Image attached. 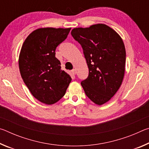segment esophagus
Masks as SVG:
<instances>
[{
  "label": "esophagus",
  "instance_id": "1",
  "mask_svg": "<svg viewBox=\"0 0 149 149\" xmlns=\"http://www.w3.org/2000/svg\"><path fill=\"white\" fill-rule=\"evenodd\" d=\"M71 72H72V74L73 75H75V74H76V70H75V69H74V70H72Z\"/></svg>",
  "mask_w": 149,
  "mask_h": 149
}]
</instances>
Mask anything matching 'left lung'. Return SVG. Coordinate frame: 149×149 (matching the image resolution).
Returning <instances> with one entry per match:
<instances>
[{
  "mask_svg": "<svg viewBox=\"0 0 149 149\" xmlns=\"http://www.w3.org/2000/svg\"><path fill=\"white\" fill-rule=\"evenodd\" d=\"M81 45L89 75L81 83L87 97L97 105L110 100L122 84L125 74V49L120 35L103 24L72 30Z\"/></svg>",
  "mask_w": 149,
  "mask_h": 149,
  "instance_id": "left-lung-1",
  "label": "left lung"
}]
</instances>
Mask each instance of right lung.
Masks as SVG:
<instances>
[{
	"instance_id": "1",
	"label": "right lung",
	"mask_w": 149,
	"mask_h": 149,
	"mask_svg": "<svg viewBox=\"0 0 149 149\" xmlns=\"http://www.w3.org/2000/svg\"><path fill=\"white\" fill-rule=\"evenodd\" d=\"M70 29L39 28L22 45L18 60L20 74L32 95L44 104H53L61 99L72 81L55 57L56 47L67 38Z\"/></svg>"
}]
</instances>
